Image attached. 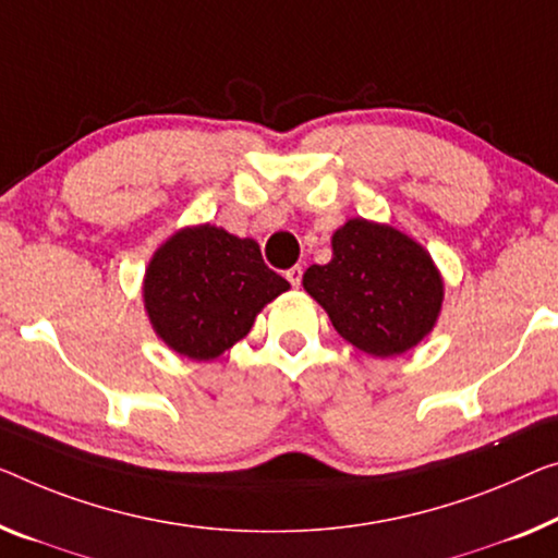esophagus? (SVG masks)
Listing matches in <instances>:
<instances>
[{
    "instance_id": "esophagus-1",
    "label": "esophagus",
    "mask_w": 558,
    "mask_h": 558,
    "mask_svg": "<svg viewBox=\"0 0 558 558\" xmlns=\"http://www.w3.org/2000/svg\"><path fill=\"white\" fill-rule=\"evenodd\" d=\"M286 278H288V282L293 288L301 286V280H303V268H301V265H293V268L286 270Z\"/></svg>"
}]
</instances>
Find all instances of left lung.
I'll return each mask as SVG.
<instances>
[{"label":"left lung","instance_id":"left-lung-1","mask_svg":"<svg viewBox=\"0 0 558 558\" xmlns=\"http://www.w3.org/2000/svg\"><path fill=\"white\" fill-rule=\"evenodd\" d=\"M303 288L359 351L388 359L413 348L438 318L444 280L430 255L390 226L348 220L332 235V260L311 265Z\"/></svg>","mask_w":558,"mask_h":558}]
</instances>
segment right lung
Instances as JSON below:
<instances>
[{
  "mask_svg": "<svg viewBox=\"0 0 558 558\" xmlns=\"http://www.w3.org/2000/svg\"><path fill=\"white\" fill-rule=\"evenodd\" d=\"M288 288L255 240L197 226L172 235L149 260L145 307L172 351L213 361L243 340L263 305Z\"/></svg>",
  "mask_w": 558,
  "mask_h": 558,
  "instance_id": "add662e5",
  "label": "right lung"
}]
</instances>
